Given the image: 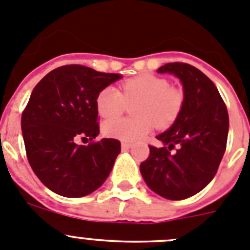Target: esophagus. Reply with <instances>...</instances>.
Listing matches in <instances>:
<instances>
[{
  "instance_id": "1",
  "label": "esophagus",
  "mask_w": 250,
  "mask_h": 250,
  "mask_svg": "<svg viewBox=\"0 0 250 250\" xmlns=\"http://www.w3.org/2000/svg\"><path fill=\"white\" fill-rule=\"evenodd\" d=\"M121 147H122V150H128L129 148H132V145H129V143H125V142H122Z\"/></svg>"
}]
</instances>
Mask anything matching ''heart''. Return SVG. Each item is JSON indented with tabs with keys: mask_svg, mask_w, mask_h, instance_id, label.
I'll return each mask as SVG.
<instances>
[{
	"mask_svg": "<svg viewBox=\"0 0 250 250\" xmlns=\"http://www.w3.org/2000/svg\"><path fill=\"white\" fill-rule=\"evenodd\" d=\"M183 93L169 87L168 81L153 75H141L125 81L122 91L105 87L96 98V108L102 118L118 117L125 104L133 105L134 118H116L103 125V133L109 138L138 142L157 127L167 128L177 120L183 105Z\"/></svg>",
	"mask_w": 250,
	"mask_h": 250,
	"instance_id": "1",
	"label": "heart"
}]
</instances>
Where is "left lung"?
Segmentation results:
<instances>
[{
  "mask_svg": "<svg viewBox=\"0 0 250 250\" xmlns=\"http://www.w3.org/2000/svg\"><path fill=\"white\" fill-rule=\"evenodd\" d=\"M158 73H169L183 86V105L177 120L149 146V157L139 169L149 189L170 201L201 192L214 178L226 152L229 130L227 107L214 83L187 63H167ZM174 146L177 150L170 152Z\"/></svg>",
  "mask_w": 250,
  "mask_h": 250,
  "instance_id": "obj_1",
  "label": "left lung"
}]
</instances>
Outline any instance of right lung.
Instances as JSON below:
<instances>
[{"mask_svg":"<svg viewBox=\"0 0 250 250\" xmlns=\"http://www.w3.org/2000/svg\"><path fill=\"white\" fill-rule=\"evenodd\" d=\"M122 75L80 64L58 67L33 88L22 114L27 158L38 179L56 194L80 198L98 189L111 173L121 142L100 134L96 98Z\"/></svg>","mask_w":250,"mask_h":250,"instance_id":"right-lung-1","label":"right lung"}]
</instances>
